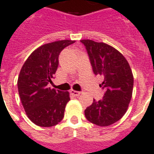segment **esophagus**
Listing matches in <instances>:
<instances>
[{
  "label": "esophagus",
  "instance_id": "34e87169",
  "mask_svg": "<svg viewBox=\"0 0 154 154\" xmlns=\"http://www.w3.org/2000/svg\"><path fill=\"white\" fill-rule=\"evenodd\" d=\"M70 92L72 96H74V97H78V96L81 94L80 91H74V90H71Z\"/></svg>",
  "mask_w": 154,
  "mask_h": 154
}]
</instances>
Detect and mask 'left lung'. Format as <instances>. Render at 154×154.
<instances>
[{"mask_svg":"<svg viewBox=\"0 0 154 154\" xmlns=\"http://www.w3.org/2000/svg\"><path fill=\"white\" fill-rule=\"evenodd\" d=\"M96 75L104 78L102 100H93L85 110L88 121L98 126H109L121 119L132 98L134 77L129 64L119 51L109 44L82 39Z\"/></svg>","mask_w":154,"mask_h":154,"instance_id":"obj_1","label":"left lung"}]
</instances>
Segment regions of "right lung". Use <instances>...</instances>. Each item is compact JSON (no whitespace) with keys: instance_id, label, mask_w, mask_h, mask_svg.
<instances>
[{"instance_id":"right-lung-1","label":"right lung","mask_w":154,"mask_h":154,"mask_svg":"<svg viewBox=\"0 0 154 154\" xmlns=\"http://www.w3.org/2000/svg\"><path fill=\"white\" fill-rule=\"evenodd\" d=\"M74 40H58L36 48L26 59L18 77L20 100L29 119L36 125L51 127L63 119L69 92L51 89L48 84L58 66L61 51Z\"/></svg>"}]
</instances>
